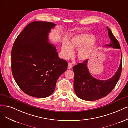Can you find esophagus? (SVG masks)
<instances>
[{"label":"esophagus","instance_id":"obj_1","mask_svg":"<svg viewBox=\"0 0 128 128\" xmlns=\"http://www.w3.org/2000/svg\"><path fill=\"white\" fill-rule=\"evenodd\" d=\"M72 64L71 63H69V64H68V68L69 69H72Z\"/></svg>","mask_w":128,"mask_h":128}]
</instances>
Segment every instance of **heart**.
<instances>
[{
    "label": "heart",
    "instance_id": "1",
    "mask_svg": "<svg viewBox=\"0 0 128 128\" xmlns=\"http://www.w3.org/2000/svg\"><path fill=\"white\" fill-rule=\"evenodd\" d=\"M93 35L81 33L72 37L70 42L64 40L62 43V56L64 59H68L74 54V49L78 50V58L81 61L90 59L95 49L96 44Z\"/></svg>",
    "mask_w": 128,
    "mask_h": 128
}]
</instances>
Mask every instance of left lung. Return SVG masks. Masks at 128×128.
Segmentation results:
<instances>
[{
  "instance_id": "1",
  "label": "left lung",
  "mask_w": 128,
  "mask_h": 128,
  "mask_svg": "<svg viewBox=\"0 0 128 128\" xmlns=\"http://www.w3.org/2000/svg\"><path fill=\"white\" fill-rule=\"evenodd\" d=\"M108 36L111 40L108 47L120 49L121 47L117 39L114 36L111 30L107 27ZM87 61L78 64L73 67L74 74V90L76 95L82 100L94 101L106 96L116 87L121 76L122 66V54L120 67L115 74L106 80H100L94 78L90 74L87 68Z\"/></svg>"
}]
</instances>
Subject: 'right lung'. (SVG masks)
Returning <instances> with one entry per match:
<instances>
[{"mask_svg":"<svg viewBox=\"0 0 128 128\" xmlns=\"http://www.w3.org/2000/svg\"><path fill=\"white\" fill-rule=\"evenodd\" d=\"M56 25L33 22L16 38L12 50L13 77L25 94L46 98L54 92L57 80L68 68L60 59L56 48L48 42V35Z\"/></svg>","mask_w":128,"mask_h":128,"instance_id":"1","label":"right lung"}]
</instances>
